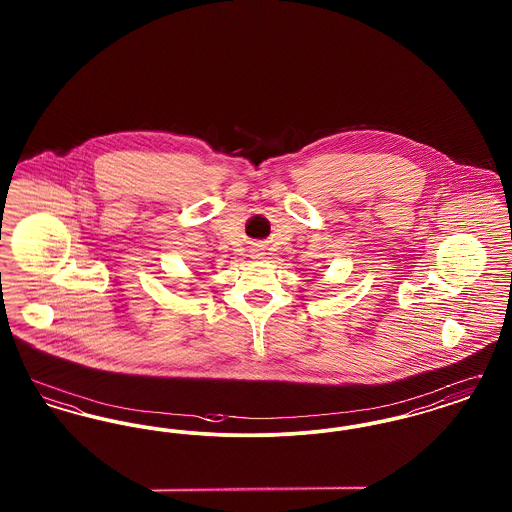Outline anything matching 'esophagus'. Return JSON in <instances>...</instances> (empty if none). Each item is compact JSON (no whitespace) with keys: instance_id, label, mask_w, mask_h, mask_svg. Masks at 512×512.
I'll use <instances>...</instances> for the list:
<instances>
[{"instance_id":"esophagus-1","label":"esophagus","mask_w":512,"mask_h":512,"mask_svg":"<svg viewBox=\"0 0 512 512\" xmlns=\"http://www.w3.org/2000/svg\"><path fill=\"white\" fill-rule=\"evenodd\" d=\"M261 255H263V253H261L259 249H253V257H255V259H261Z\"/></svg>"}]
</instances>
